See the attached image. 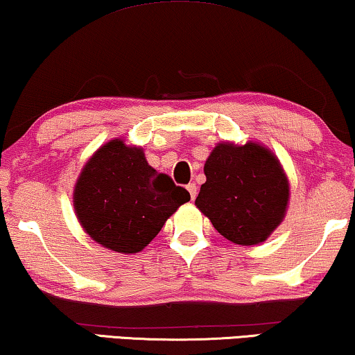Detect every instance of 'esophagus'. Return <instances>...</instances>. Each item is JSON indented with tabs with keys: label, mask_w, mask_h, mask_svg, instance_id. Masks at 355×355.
Returning a JSON list of instances; mask_svg holds the SVG:
<instances>
[{
	"label": "esophagus",
	"mask_w": 355,
	"mask_h": 355,
	"mask_svg": "<svg viewBox=\"0 0 355 355\" xmlns=\"http://www.w3.org/2000/svg\"><path fill=\"white\" fill-rule=\"evenodd\" d=\"M187 191H189V193H191L192 200H196V197H197V184L196 182L187 184Z\"/></svg>",
	"instance_id": "1"
}]
</instances>
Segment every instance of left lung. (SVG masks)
<instances>
[{"instance_id": "8db88e82", "label": "left lung", "mask_w": 355, "mask_h": 355, "mask_svg": "<svg viewBox=\"0 0 355 355\" xmlns=\"http://www.w3.org/2000/svg\"><path fill=\"white\" fill-rule=\"evenodd\" d=\"M196 205L215 230L239 245L266 241L284 220L289 181L279 159L260 144H218L205 166Z\"/></svg>"}]
</instances>
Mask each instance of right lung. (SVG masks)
Masks as SVG:
<instances>
[{"instance_id": "obj_1", "label": "right lung", "mask_w": 355, "mask_h": 355, "mask_svg": "<svg viewBox=\"0 0 355 355\" xmlns=\"http://www.w3.org/2000/svg\"><path fill=\"white\" fill-rule=\"evenodd\" d=\"M191 193L157 173L144 150L110 140L92 155L74 187L77 220L95 242L119 254L148 245Z\"/></svg>"}]
</instances>
